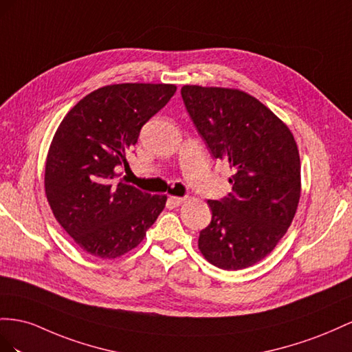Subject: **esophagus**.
Returning a JSON list of instances; mask_svg holds the SVG:
<instances>
[{"mask_svg":"<svg viewBox=\"0 0 352 352\" xmlns=\"http://www.w3.org/2000/svg\"><path fill=\"white\" fill-rule=\"evenodd\" d=\"M187 200V197H178V196H170L169 197V204H173L174 206H179L183 205Z\"/></svg>","mask_w":352,"mask_h":352,"instance_id":"1","label":"esophagus"}]
</instances>
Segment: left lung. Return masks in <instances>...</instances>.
<instances>
[{
	"instance_id": "1",
	"label": "left lung",
	"mask_w": 352,
	"mask_h": 352,
	"mask_svg": "<svg viewBox=\"0 0 352 352\" xmlns=\"http://www.w3.org/2000/svg\"><path fill=\"white\" fill-rule=\"evenodd\" d=\"M184 104L215 159L234 174L232 193L208 200L212 221L199 250L223 270L264 259L292 224L300 197V159L294 134L258 98L236 88L184 85Z\"/></svg>"
}]
</instances>
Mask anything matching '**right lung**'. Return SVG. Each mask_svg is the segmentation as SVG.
<instances>
[{
    "mask_svg": "<svg viewBox=\"0 0 352 352\" xmlns=\"http://www.w3.org/2000/svg\"><path fill=\"white\" fill-rule=\"evenodd\" d=\"M177 91L174 84L106 85L69 110L50 144L44 187L54 218L87 254L115 259L137 248L166 196L119 179L140 129Z\"/></svg>",
    "mask_w": 352,
    "mask_h": 352,
    "instance_id": "add662e5",
    "label": "right lung"
}]
</instances>
